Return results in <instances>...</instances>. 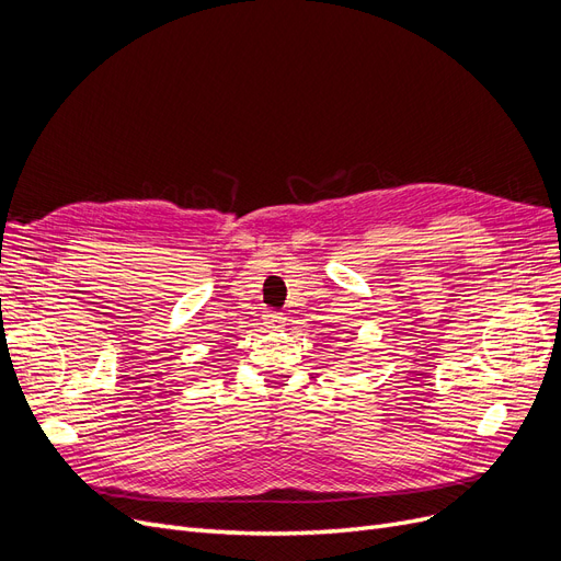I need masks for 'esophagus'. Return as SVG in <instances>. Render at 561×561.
<instances>
[{
  "label": "esophagus",
  "mask_w": 561,
  "mask_h": 561,
  "mask_svg": "<svg viewBox=\"0 0 561 561\" xmlns=\"http://www.w3.org/2000/svg\"><path fill=\"white\" fill-rule=\"evenodd\" d=\"M283 322H285V318L280 316V312H276V310H268L266 316H264V327H266V329H272V331L280 329V327H283Z\"/></svg>",
  "instance_id": "34e87169"
}]
</instances>
